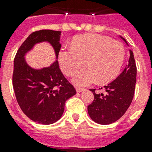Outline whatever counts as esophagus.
Masks as SVG:
<instances>
[{"label": "esophagus", "instance_id": "esophagus-1", "mask_svg": "<svg viewBox=\"0 0 152 152\" xmlns=\"http://www.w3.org/2000/svg\"><path fill=\"white\" fill-rule=\"evenodd\" d=\"M76 90L77 93H81L85 90V89H83V88H80V87H76Z\"/></svg>", "mask_w": 152, "mask_h": 152}]
</instances>
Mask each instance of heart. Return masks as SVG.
<instances>
[{"instance_id":"heart-1","label":"heart","mask_w":152,"mask_h":152,"mask_svg":"<svg viewBox=\"0 0 152 152\" xmlns=\"http://www.w3.org/2000/svg\"><path fill=\"white\" fill-rule=\"evenodd\" d=\"M124 58L122 44L99 34H84L76 37L71 48L58 53L60 68L66 76H71L82 66L85 68L74 74L72 81L77 86L95 83L106 84L117 76Z\"/></svg>"}]
</instances>
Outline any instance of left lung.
<instances>
[{"instance_id":"obj_1","label":"left lung","mask_w":152,"mask_h":152,"mask_svg":"<svg viewBox=\"0 0 152 152\" xmlns=\"http://www.w3.org/2000/svg\"><path fill=\"white\" fill-rule=\"evenodd\" d=\"M126 45V40L120 36ZM129 51V58L124 71L112 82L104 86L105 94H95L90 89L94 99L88 106V113L93 121L100 124H110L118 121L130 106L136 85L137 67L134 53Z\"/></svg>"}]
</instances>
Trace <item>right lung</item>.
Segmentation results:
<instances>
[{"instance_id": "obj_1", "label": "right lung", "mask_w": 152, "mask_h": 152, "mask_svg": "<svg viewBox=\"0 0 152 152\" xmlns=\"http://www.w3.org/2000/svg\"><path fill=\"white\" fill-rule=\"evenodd\" d=\"M61 31H35L22 44L14 61L13 87L18 105L31 121L50 124L62 117L65 102L76 94L75 88L60 71L58 56L61 44ZM40 43L53 47L56 61L50 66L35 69L26 60V55Z\"/></svg>"}]
</instances>
